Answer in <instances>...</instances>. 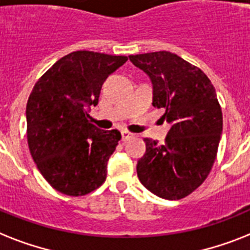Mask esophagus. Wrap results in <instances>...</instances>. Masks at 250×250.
Returning <instances> with one entry per match:
<instances>
[{"label":"esophagus","mask_w":250,"mask_h":250,"mask_svg":"<svg viewBox=\"0 0 250 250\" xmlns=\"http://www.w3.org/2000/svg\"><path fill=\"white\" fill-rule=\"evenodd\" d=\"M132 137H133V135H132L131 132L122 131V140H123V141H127V140L132 139Z\"/></svg>","instance_id":"1"}]
</instances>
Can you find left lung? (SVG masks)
<instances>
[{
    "instance_id": "obj_1",
    "label": "left lung",
    "mask_w": 250,
    "mask_h": 250,
    "mask_svg": "<svg viewBox=\"0 0 250 250\" xmlns=\"http://www.w3.org/2000/svg\"><path fill=\"white\" fill-rule=\"evenodd\" d=\"M153 83V105L169 125L163 145L145 139L137 176L149 191L167 200L190 195L206 181L222 133V110L209 78L168 51L129 55Z\"/></svg>"
}]
</instances>
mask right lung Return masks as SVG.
<instances>
[{
    "instance_id": "obj_1",
    "label": "right lung",
    "mask_w": 250,
    "mask_h": 250,
    "mask_svg": "<svg viewBox=\"0 0 250 250\" xmlns=\"http://www.w3.org/2000/svg\"><path fill=\"white\" fill-rule=\"evenodd\" d=\"M127 56L74 51L38 79L26 103V139L38 171L55 190L82 196L106 180V166L121 140L118 129L90 122L101 86Z\"/></svg>"
}]
</instances>
